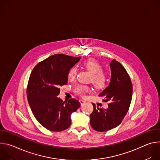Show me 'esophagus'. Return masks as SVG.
<instances>
[{
	"instance_id": "1",
	"label": "esophagus",
	"mask_w": 160,
	"mask_h": 160,
	"mask_svg": "<svg viewBox=\"0 0 160 160\" xmlns=\"http://www.w3.org/2000/svg\"><path fill=\"white\" fill-rule=\"evenodd\" d=\"M79 101H80V104H81V105H83V104H85V103L86 102V101H85L82 100V99H80Z\"/></svg>"
}]
</instances>
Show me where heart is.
Segmentation results:
<instances>
[{"instance_id": "b5f03b06", "label": "heart", "mask_w": 160, "mask_h": 160, "mask_svg": "<svg viewBox=\"0 0 160 160\" xmlns=\"http://www.w3.org/2000/svg\"><path fill=\"white\" fill-rule=\"evenodd\" d=\"M83 66L91 73L90 80L94 85L98 88H103L108 80L107 75L103 72L102 66L96 61L87 60L83 62ZM77 74L76 67H73L68 73V77L70 79L75 77ZM90 87L88 85H78L75 88V92L80 96L83 97L86 93L88 92Z\"/></svg>"}]
</instances>
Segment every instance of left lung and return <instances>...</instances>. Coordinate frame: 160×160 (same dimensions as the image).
Wrapping results in <instances>:
<instances>
[{
	"label": "left lung",
	"mask_w": 160,
	"mask_h": 160,
	"mask_svg": "<svg viewBox=\"0 0 160 160\" xmlns=\"http://www.w3.org/2000/svg\"><path fill=\"white\" fill-rule=\"evenodd\" d=\"M111 79L109 85L99 94L108 102L107 109H99L92 104L90 125L99 132L116 128L123 120L129 109L132 97V84L125 68L115 59L110 62Z\"/></svg>",
	"instance_id": "left-lung-1"
}]
</instances>
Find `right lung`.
I'll use <instances>...</instances> for the list:
<instances>
[{
    "label": "right lung",
    "mask_w": 160,
    "mask_h": 160,
    "mask_svg": "<svg viewBox=\"0 0 160 160\" xmlns=\"http://www.w3.org/2000/svg\"><path fill=\"white\" fill-rule=\"evenodd\" d=\"M80 58L54 54L38 63L31 73L27 99L34 117L45 128L59 132L71 125L72 113L80 103L75 99L62 101L58 96L59 87L68 83V72Z\"/></svg>",
    "instance_id": "add662e5"
}]
</instances>
